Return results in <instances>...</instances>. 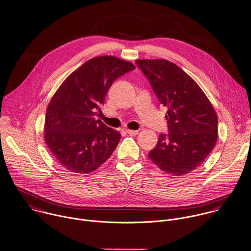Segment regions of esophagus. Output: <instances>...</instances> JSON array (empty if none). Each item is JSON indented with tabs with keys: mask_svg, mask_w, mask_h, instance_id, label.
<instances>
[{
	"mask_svg": "<svg viewBox=\"0 0 251 251\" xmlns=\"http://www.w3.org/2000/svg\"><path fill=\"white\" fill-rule=\"evenodd\" d=\"M126 132L129 134V135H131V136H137L138 134H139V131H137V130H126Z\"/></svg>",
	"mask_w": 251,
	"mask_h": 251,
	"instance_id": "34e87169",
	"label": "esophagus"
}]
</instances>
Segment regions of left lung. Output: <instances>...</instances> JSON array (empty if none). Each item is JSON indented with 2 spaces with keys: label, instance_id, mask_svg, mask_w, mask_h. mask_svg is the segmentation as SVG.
I'll list each match as a JSON object with an SVG mask.
<instances>
[{
  "label": "left lung",
  "instance_id": "left-lung-1",
  "mask_svg": "<svg viewBox=\"0 0 251 251\" xmlns=\"http://www.w3.org/2000/svg\"><path fill=\"white\" fill-rule=\"evenodd\" d=\"M159 102L168 107L169 134L159 136L149 157L162 171L182 176L199 167L218 138L217 114L206 95L185 71L166 59H138Z\"/></svg>",
  "mask_w": 251,
  "mask_h": 251
}]
</instances>
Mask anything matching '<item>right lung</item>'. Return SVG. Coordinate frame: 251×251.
<instances>
[{
    "instance_id": "1",
    "label": "right lung",
    "mask_w": 251,
    "mask_h": 251,
    "mask_svg": "<svg viewBox=\"0 0 251 251\" xmlns=\"http://www.w3.org/2000/svg\"><path fill=\"white\" fill-rule=\"evenodd\" d=\"M135 65L112 55L91 58L73 71L52 96L45 118V141L56 161L75 174L105 162L121 135L96 119L115 79Z\"/></svg>"
}]
</instances>
